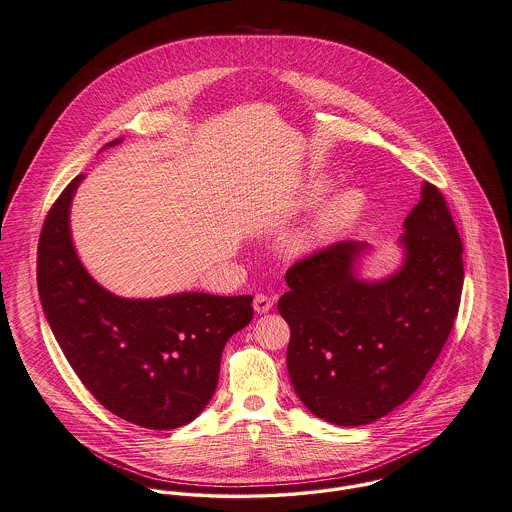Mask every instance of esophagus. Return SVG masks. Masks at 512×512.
Here are the masks:
<instances>
[{
	"label": "esophagus",
	"instance_id": "obj_1",
	"mask_svg": "<svg viewBox=\"0 0 512 512\" xmlns=\"http://www.w3.org/2000/svg\"><path fill=\"white\" fill-rule=\"evenodd\" d=\"M272 305H274V299H272L270 295H266V293H258V295L254 297V311H256L258 315L268 313V311L272 309Z\"/></svg>",
	"mask_w": 512,
	"mask_h": 512
}]
</instances>
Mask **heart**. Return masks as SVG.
Wrapping results in <instances>:
<instances>
[{
    "mask_svg": "<svg viewBox=\"0 0 512 512\" xmlns=\"http://www.w3.org/2000/svg\"><path fill=\"white\" fill-rule=\"evenodd\" d=\"M321 193V187H315V197ZM362 209V195L358 191H344L340 195H336L332 199V203L326 207L321 221H319V234H328L338 231L340 227H344L346 223H350L352 219H356V215Z\"/></svg>",
    "mask_w": 512,
    "mask_h": 512,
    "instance_id": "heart-1",
    "label": "heart"
}]
</instances>
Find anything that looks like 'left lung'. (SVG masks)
<instances>
[{
	"instance_id": "1",
	"label": "left lung",
	"mask_w": 512,
	"mask_h": 512,
	"mask_svg": "<svg viewBox=\"0 0 512 512\" xmlns=\"http://www.w3.org/2000/svg\"><path fill=\"white\" fill-rule=\"evenodd\" d=\"M403 268L383 281L354 274L366 242L342 240L295 262L278 301L291 328L287 372L303 405L360 426L405 403L458 317L464 244L440 189L422 186L405 219Z\"/></svg>"
}]
</instances>
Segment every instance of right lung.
Instances as JSON below:
<instances>
[{
  "label": "right lung",
  "mask_w": 512,
  "mask_h": 512,
  "mask_svg": "<svg viewBox=\"0 0 512 512\" xmlns=\"http://www.w3.org/2000/svg\"><path fill=\"white\" fill-rule=\"evenodd\" d=\"M82 178L52 203L39 238L37 285L48 325L107 411L150 430L184 426L211 401L227 340L252 321V295L123 299L103 289L70 236V203Z\"/></svg>",
  "instance_id": "1"
}]
</instances>
